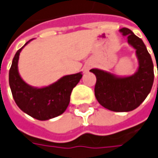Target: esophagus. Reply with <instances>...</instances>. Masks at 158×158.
<instances>
[{
    "mask_svg": "<svg viewBox=\"0 0 158 158\" xmlns=\"http://www.w3.org/2000/svg\"><path fill=\"white\" fill-rule=\"evenodd\" d=\"M93 65H94L93 63H87L86 65L84 66V71H85V72H88V71L92 68Z\"/></svg>",
    "mask_w": 158,
    "mask_h": 158,
    "instance_id": "1",
    "label": "esophagus"
}]
</instances>
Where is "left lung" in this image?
Masks as SVG:
<instances>
[{"mask_svg":"<svg viewBox=\"0 0 158 158\" xmlns=\"http://www.w3.org/2000/svg\"><path fill=\"white\" fill-rule=\"evenodd\" d=\"M119 31L127 36V42L136 50L138 70L127 77H119L99 69H91L96 77L94 94L100 104L116 112L134 110L146 99L154 82V65L142 40L128 28Z\"/></svg>","mask_w":158,"mask_h":158,"instance_id":"8db88e82","label":"left lung"}]
</instances>
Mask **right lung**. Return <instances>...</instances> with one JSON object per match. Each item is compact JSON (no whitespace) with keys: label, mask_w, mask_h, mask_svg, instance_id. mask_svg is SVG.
<instances>
[{"label":"right lung","mask_w":158,"mask_h":158,"mask_svg":"<svg viewBox=\"0 0 158 158\" xmlns=\"http://www.w3.org/2000/svg\"><path fill=\"white\" fill-rule=\"evenodd\" d=\"M31 40L16 53L10 73L9 82L17 105L24 113L38 120H48L58 117L66 110L70 103L72 89L82 78L81 72L66 75L56 82L44 87H34L25 83L18 72L20 52Z\"/></svg>","instance_id":"obj_1"}]
</instances>
